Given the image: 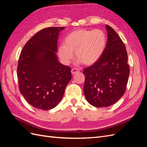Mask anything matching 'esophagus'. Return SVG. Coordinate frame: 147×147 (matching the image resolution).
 I'll list each match as a JSON object with an SVG mask.
<instances>
[{
  "instance_id": "obj_1",
  "label": "esophagus",
  "mask_w": 147,
  "mask_h": 147,
  "mask_svg": "<svg viewBox=\"0 0 147 147\" xmlns=\"http://www.w3.org/2000/svg\"><path fill=\"white\" fill-rule=\"evenodd\" d=\"M79 71H80V70L78 69H77V68H73V69H72V70H71V72H72V75H74V74H76V73L78 72Z\"/></svg>"
}]
</instances>
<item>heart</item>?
<instances>
[{
    "mask_svg": "<svg viewBox=\"0 0 147 147\" xmlns=\"http://www.w3.org/2000/svg\"><path fill=\"white\" fill-rule=\"evenodd\" d=\"M107 42V35L102 30L77 29L67 35L64 44L59 47L58 55L64 64H68L74 58L75 51L77 64L91 65L103 55Z\"/></svg>",
    "mask_w": 147,
    "mask_h": 147,
    "instance_id": "1",
    "label": "heart"
}]
</instances>
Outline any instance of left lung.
<instances>
[{
  "instance_id": "1",
  "label": "left lung",
  "mask_w": 147,
  "mask_h": 147,
  "mask_svg": "<svg viewBox=\"0 0 147 147\" xmlns=\"http://www.w3.org/2000/svg\"><path fill=\"white\" fill-rule=\"evenodd\" d=\"M105 27L108 40L103 55L83 70L84 96L96 107L110 106L121 98L126 91L130 72L123 42L112 28Z\"/></svg>"
}]
</instances>
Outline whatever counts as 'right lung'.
Listing matches in <instances>:
<instances>
[{"label": "right lung", "instance_id": "right-lung-1", "mask_svg": "<svg viewBox=\"0 0 147 147\" xmlns=\"http://www.w3.org/2000/svg\"><path fill=\"white\" fill-rule=\"evenodd\" d=\"M64 28L51 27L40 30L21 52L17 67L20 91L35 109L55 108L72 78L70 67L61 64L56 54L59 34Z\"/></svg>", "mask_w": 147, "mask_h": 147}]
</instances>
